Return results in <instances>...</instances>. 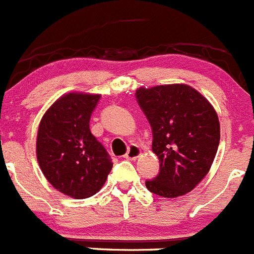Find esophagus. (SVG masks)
Listing matches in <instances>:
<instances>
[{
	"label": "esophagus",
	"instance_id": "1",
	"mask_svg": "<svg viewBox=\"0 0 254 254\" xmlns=\"http://www.w3.org/2000/svg\"><path fill=\"white\" fill-rule=\"evenodd\" d=\"M141 154V150L140 148H139L138 145H135V144H132V145L129 146V149H127V154L124 155L125 159H129V160H134L136 159L139 155Z\"/></svg>",
	"mask_w": 254,
	"mask_h": 254
}]
</instances>
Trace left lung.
<instances>
[{"label": "left lung", "mask_w": 254, "mask_h": 254, "mask_svg": "<svg viewBox=\"0 0 254 254\" xmlns=\"http://www.w3.org/2000/svg\"><path fill=\"white\" fill-rule=\"evenodd\" d=\"M136 100L151 127V149L159 174L145 182L164 198L184 195L208 174L217 154L220 127L209 101L184 84L136 90Z\"/></svg>", "instance_id": "obj_1"}]
</instances>
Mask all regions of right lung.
<instances>
[{
	"label": "right lung",
	"mask_w": 254,
	"mask_h": 254,
	"mask_svg": "<svg viewBox=\"0 0 254 254\" xmlns=\"http://www.w3.org/2000/svg\"><path fill=\"white\" fill-rule=\"evenodd\" d=\"M99 100L100 95L66 94L40 123L37 162L52 187L71 198L98 193L113 168L106 149L90 131V118Z\"/></svg>",
	"instance_id": "add662e5"
}]
</instances>
